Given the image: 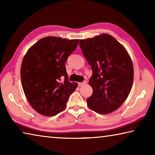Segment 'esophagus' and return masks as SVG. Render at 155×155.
Listing matches in <instances>:
<instances>
[{
	"label": "esophagus",
	"mask_w": 155,
	"mask_h": 155,
	"mask_svg": "<svg viewBox=\"0 0 155 155\" xmlns=\"http://www.w3.org/2000/svg\"><path fill=\"white\" fill-rule=\"evenodd\" d=\"M86 83H87V81H83V82L78 83V86H82V85H85Z\"/></svg>",
	"instance_id": "34e87169"
}]
</instances>
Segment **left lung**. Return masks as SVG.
I'll return each mask as SVG.
<instances>
[{
	"mask_svg": "<svg viewBox=\"0 0 155 155\" xmlns=\"http://www.w3.org/2000/svg\"><path fill=\"white\" fill-rule=\"evenodd\" d=\"M79 46L92 70L89 84L93 94L86 100L87 106L100 114L115 111L132 88L134 71L129 54L114 37L106 33L81 40Z\"/></svg>",
	"mask_w": 155,
	"mask_h": 155,
	"instance_id": "left-lung-1",
	"label": "left lung"
}]
</instances>
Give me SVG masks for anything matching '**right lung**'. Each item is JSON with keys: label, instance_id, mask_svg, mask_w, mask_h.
<instances>
[{"label": "right lung", "instance_id": "obj_1", "mask_svg": "<svg viewBox=\"0 0 155 155\" xmlns=\"http://www.w3.org/2000/svg\"><path fill=\"white\" fill-rule=\"evenodd\" d=\"M79 40L57 37L41 39L28 50L21 65V82L26 98L37 112L54 116L64 111L77 87L68 81L65 63Z\"/></svg>", "mask_w": 155, "mask_h": 155}]
</instances>
